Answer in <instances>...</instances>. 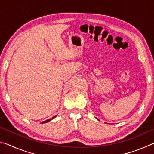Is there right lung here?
<instances>
[{
  "instance_id": "add662e5",
  "label": "right lung",
  "mask_w": 154,
  "mask_h": 154,
  "mask_svg": "<svg viewBox=\"0 0 154 154\" xmlns=\"http://www.w3.org/2000/svg\"><path fill=\"white\" fill-rule=\"evenodd\" d=\"M55 117H56V116H54V117H53V118H52L51 119H54V118H55ZM51 119H48V120H46V121H44V122H42V123L43 124V123H46V122H49V121H50Z\"/></svg>"
}]
</instances>
